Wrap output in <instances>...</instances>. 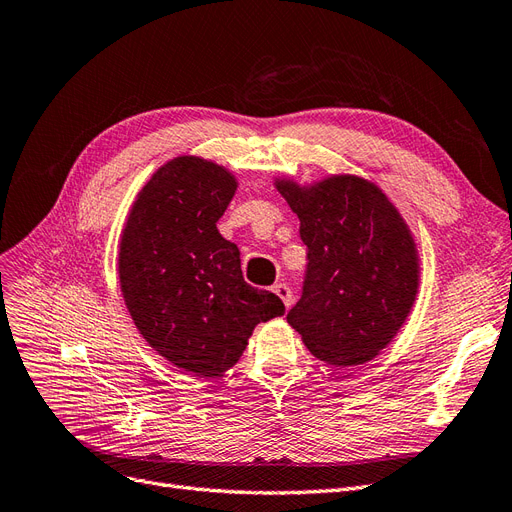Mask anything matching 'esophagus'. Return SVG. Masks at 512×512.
<instances>
[{"instance_id": "esophagus-1", "label": "esophagus", "mask_w": 512, "mask_h": 512, "mask_svg": "<svg viewBox=\"0 0 512 512\" xmlns=\"http://www.w3.org/2000/svg\"><path fill=\"white\" fill-rule=\"evenodd\" d=\"M273 292L284 301L286 307L292 305V290H290L286 284H275V286H273Z\"/></svg>"}]
</instances>
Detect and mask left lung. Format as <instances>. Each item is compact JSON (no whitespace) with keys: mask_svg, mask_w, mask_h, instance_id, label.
Returning <instances> with one entry per match:
<instances>
[{"mask_svg":"<svg viewBox=\"0 0 512 512\" xmlns=\"http://www.w3.org/2000/svg\"><path fill=\"white\" fill-rule=\"evenodd\" d=\"M307 247L288 322L316 359L354 367L386 348L410 314L418 262L410 230L376 185L333 177L303 190L277 183Z\"/></svg>","mask_w":512,"mask_h":512,"instance_id":"1","label":"left lung"}]
</instances>
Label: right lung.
Masks as SVG:
<instances>
[{
    "label": "right lung",
    "instance_id": "obj_1",
    "mask_svg": "<svg viewBox=\"0 0 512 512\" xmlns=\"http://www.w3.org/2000/svg\"><path fill=\"white\" fill-rule=\"evenodd\" d=\"M237 181L200 158L164 164L138 194L121 237V292L141 335L183 371L213 378L235 365L282 299L243 280L218 220Z\"/></svg>",
    "mask_w": 512,
    "mask_h": 512
}]
</instances>
